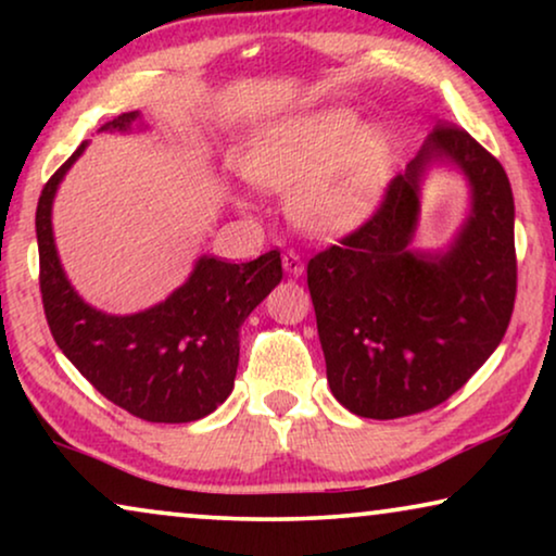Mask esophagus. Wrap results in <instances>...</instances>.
I'll return each instance as SVG.
<instances>
[{"mask_svg": "<svg viewBox=\"0 0 556 556\" xmlns=\"http://www.w3.org/2000/svg\"><path fill=\"white\" fill-rule=\"evenodd\" d=\"M283 270L288 273V276L301 278L303 276V261L295 253H286L283 255Z\"/></svg>", "mask_w": 556, "mask_h": 556, "instance_id": "1", "label": "esophagus"}]
</instances>
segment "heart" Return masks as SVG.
Here are the masks:
<instances>
[{
	"label": "heart",
	"mask_w": 556,
	"mask_h": 556,
	"mask_svg": "<svg viewBox=\"0 0 556 556\" xmlns=\"http://www.w3.org/2000/svg\"><path fill=\"white\" fill-rule=\"evenodd\" d=\"M238 164L250 185L288 194V212L303 230L344 235L382 207L397 147L384 126H362L356 111L326 109L261 128Z\"/></svg>",
	"instance_id": "1"
}]
</instances>
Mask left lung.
Instances as JSON below:
<instances>
[{
	"mask_svg": "<svg viewBox=\"0 0 556 556\" xmlns=\"http://www.w3.org/2000/svg\"><path fill=\"white\" fill-rule=\"evenodd\" d=\"M469 185L443 249L414 245L427 174ZM326 379L349 413L394 420L440 405L496 352L516 299L514 194L496 159L455 126L435 128L359 230L308 261Z\"/></svg>",
	"mask_w": 556,
	"mask_h": 556,
	"instance_id": "obj_1",
	"label": "left lung"
}]
</instances>
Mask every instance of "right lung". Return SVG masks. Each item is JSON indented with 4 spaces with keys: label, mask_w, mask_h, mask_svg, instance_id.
Returning <instances> with one entry per match:
<instances>
[{
    "label": "right lung",
    "mask_w": 556,
    "mask_h": 556,
    "mask_svg": "<svg viewBox=\"0 0 556 556\" xmlns=\"http://www.w3.org/2000/svg\"><path fill=\"white\" fill-rule=\"evenodd\" d=\"M103 131H147L139 111L109 121ZM52 174L37 202L40 291L52 339L73 367L113 405L147 422H192L230 397L240 359V326L283 278L280 253L250 263L197 257L192 273L164 301L139 314H105L80 299L65 276L52 232L60 181L86 151Z\"/></svg>",
    "instance_id": "add662e5"
}]
</instances>
